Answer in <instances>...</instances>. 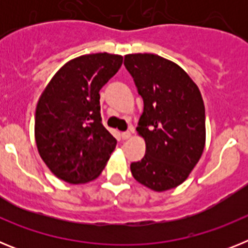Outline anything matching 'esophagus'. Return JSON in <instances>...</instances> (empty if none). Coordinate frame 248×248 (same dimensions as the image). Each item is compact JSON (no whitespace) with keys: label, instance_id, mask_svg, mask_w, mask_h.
I'll return each instance as SVG.
<instances>
[{"label":"esophagus","instance_id":"1","mask_svg":"<svg viewBox=\"0 0 248 248\" xmlns=\"http://www.w3.org/2000/svg\"><path fill=\"white\" fill-rule=\"evenodd\" d=\"M130 137H131V133L130 131H124V133H122V138L124 140H128V139H130Z\"/></svg>","mask_w":248,"mask_h":248}]
</instances>
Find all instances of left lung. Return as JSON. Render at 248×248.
Instances as JSON below:
<instances>
[{
  "label": "left lung",
  "mask_w": 248,
  "mask_h": 248,
  "mask_svg": "<svg viewBox=\"0 0 248 248\" xmlns=\"http://www.w3.org/2000/svg\"><path fill=\"white\" fill-rule=\"evenodd\" d=\"M124 65L144 102L137 130L146 150L130 164L131 174L154 191L174 189L187 179L205 148L200 91L183 68L156 54H126Z\"/></svg>",
  "instance_id": "8db88e82"
}]
</instances>
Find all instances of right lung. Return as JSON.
Listing matches in <instances>:
<instances>
[{
    "label": "right lung",
    "mask_w": 248,
    "mask_h": 248,
    "mask_svg": "<svg viewBox=\"0 0 248 248\" xmlns=\"http://www.w3.org/2000/svg\"><path fill=\"white\" fill-rule=\"evenodd\" d=\"M118 54L94 53L65 63L39 97L34 138L42 160L58 179H97L117 146L102 124L99 91L122 67Z\"/></svg>",
    "instance_id": "obj_1"
}]
</instances>
